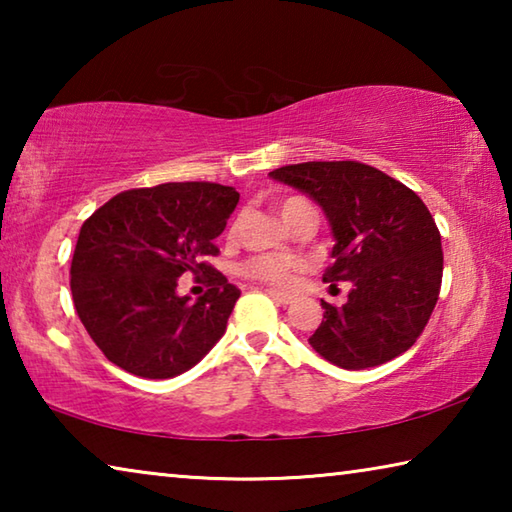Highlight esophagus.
Listing matches in <instances>:
<instances>
[{
	"label": "esophagus",
	"instance_id": "obj_1",
	"mask_svg": "<svg viewBox=\"0 0 512 512\" xmlns=\"http://www.w3.org/2000/svg\"><path fill=\"white\" fill-rule=\"evenodd\" d=\"M266 296H271L275 302H280V305H291V302H293L291 293H282V291H275V289H266Z\"/></svg>",
	"mask_w": 512,
	"mask_h": 512
}]
</instances>
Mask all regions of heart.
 I'll use <instances>...</instances> for the list:
<instances>
[{
    "instance_id": "obj_1",
    "label": "heart",
    "mask_w": 512,
    "mask_h": 512,
    "mask_svg": "<svg viewBox=\"0 0 512 512\" xmlns=\"http://www.w3.org/2000/svg\"><path fill=\"white\" fill-rule=\"evenodd\" d=\"M311 214L316 216L314 207H311L307 201L302 198H284L280 203V216L284 223L291 225L293 221H298L300 216ZM302 268V259L300 257H291V255H257L250 257L248 262L239 266L241 275L250 277V280L264 282V284H273V287H284L293 273H298Z\"/></svg>"
}]
</instances>
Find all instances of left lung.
Returning a JSON list of instances; mask_svg holds the SVG:
<instances>
[{"label":"left lung","instance_id":"1","mask_svg":"<svg viewBox=\"0 0 512 512\" xmlns=\"http://www.w3.org/2000/svg\"><path fill=\"white\" fill-rule=\"evenodd\" d=\"M268 176L323 207L336 239L323 282L350 284L345 305L323 302L311 348L345 370L400 357L427 327L443 282L440 232L422 198L357 160L287 164Z\"/></svg>","mask_w":512,"mask_h":512}]
</instances>
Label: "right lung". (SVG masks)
<instances>
[{
    "label": "right lung",
    "instance_id": "1",
    "mask_svg": "<svg viewBox=\"0 0 512 512\" xmlns=\"http://www.w3.org/2000/svg\"><path fill=\"white\" fill-rule=\"evenodd\" d=\"M239 203L235 187L164 183L128 189L83 223L72 257V298L90 339L121 370L169 379L196 366L221 339L241 291L207 264ZM205 274L196 303L177 277Z\"/></svg>",
    "mask_w": 512,
    "mask_h": 512
}]
</instances>
